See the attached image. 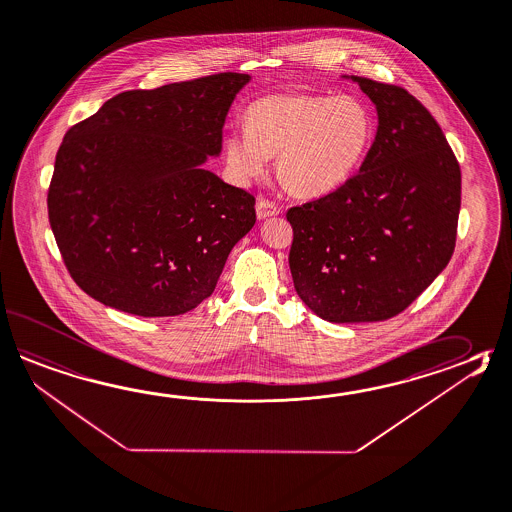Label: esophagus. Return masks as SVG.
<instances>
[{
	"label": "esophagus",
	"instance_id": "1",
	"mask_svg": "<svg viewBox=\"0 0 512 512\" xmlns=\"http://www.w3.org/2000/svg\"><path fill=\"white\" fill-rule=\"evenodd\" d=\"M255 211H257V219L259 220L270 219V217L279 215V208H277L273 202H270V200H257Z\"/></svg>",
	"mask_w": 512,
	"mask_h": 512
}]
</instances>
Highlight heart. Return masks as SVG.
Segmentation results:
<instances>
[{"label": "heart", "mask_w": 512, "mask_h": 512, "mask_svg": "<svg viewBox=\"0 0 512 512\" xmlns=\"http://www.w3.org/2000/svg\"><path fill=\"white\" fill-rule=\"evenodd\" d=\"M374 133L370 109L352 94H268L248 105L246 124L228 131L224 164L235 184L248 186L277 153L282 182L297 195L319 197L354 175Z\"/></svg>", "instance_id": "heart-1"}]
</instances>
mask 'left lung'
I'll return each mask as SVG.
<instances>
[{
    "instance_id": "8db88e82",
    "label": "left lung",
    "mask_w": 512,
    "mask_h": 512,
    "mask_svg": "<svg viewBox=\"0 0 512 512\" xmlns=\"http://www.w3.org/2000/svg\"><path fill=\"white\" fill-rule=\"evenodd\" d=\"M376 105L377 133L359 173L292 208L295 292L330 323L403 312L449 264L461 171L438 122L412 94L346 76Z\"/></svg>"
}]
</instances>
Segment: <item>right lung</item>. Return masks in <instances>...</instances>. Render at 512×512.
Wrapping results in <instances>:
<instances>
[{"label": "right lung", "mask_w": 512, "mask_h": 512, "mask_svg": "<svg viewBox=\"0 0 512 512\" xmlns=\"http://www.w3.org/2000/svg\"><path fill=\"white\" fill-rule=\"evenodd\" d=\"M250 74L220 73L127 91L67 131L54 162L49 220L74 282L140 317L197 308L233 246L255 224V199L204 164Z\"/></svg>", "instance_id": "add662e5"}]
</instances>
